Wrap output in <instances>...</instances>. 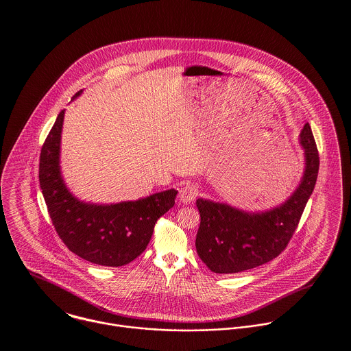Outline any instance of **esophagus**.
<instances>
[{"instance_id":"obj_1","label":"esophagus","mask_w":351,"mask_h":351,"mask_svg":"<svg viewBox=\"0 0 351 351\" xmlns=\"http://www.w3.org/2000/svg\"><path fill=\"white\" fill-rule=\"evenodd\" d=\"M196 196H197V189L194 184H186L179 191V200L184 204L193 202Z\"/></svg>"}]
</instances>
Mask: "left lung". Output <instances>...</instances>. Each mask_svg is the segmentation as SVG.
Here are the masks:
<instances>
[{
    "instance_id": "obj_1",
    "label": "left lung",
    "mask_w": 351,
    "mask_h": 351,
    "mask_svg": "<svg viewBox=\"0 0 351 351\" xmlns=\"http://www.w3.org/2000/svg\"><path fill=\"white\" fill-rule=\"evenodd\" d=\"M299 140L304 149V173L298 189L280 206L249 213L228 203L196 200L200 226L195 246L211 272H243L269 263L287 247L319 172V154L310 123L304 125Z\"/></svg>"
}]
</instances>
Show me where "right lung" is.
<instances>
[{
	"label": "right lung",
	"instance_id": "add662e5",
	"mask_svg": "<svg viewBox=\"0 0 351 351\" xmlns=\"http://www.w3.org/2000/svg\"><path fill=\"white\" fill-rule=\"evenodd\" d=\"M63 119L64 110L59 113L40 154V189L52 225L80 258L104 267L126 265L147 249L157 219L173 207L178 191L171 189L116 204L79 200L67 189L60 171Z\"/></svg>",
	"mask_w": 351,
	"mask_h": 351
}]
</instances>
